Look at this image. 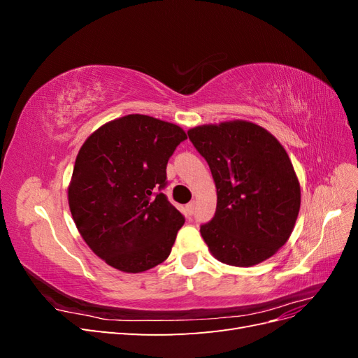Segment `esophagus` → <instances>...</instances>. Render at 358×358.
Listing matches in <instances>:
<instances>
[{
    "mask_svg": "<svg viewBox=\"0 0 358 358\" xmlns=\"http://www.w3.org/2000/svg\"><path fill=\"white\" fill-rule=\"evenodd\" d=\"M185 212H187V215H188V216H192V215H194V212H196V201H191V203H188V204L185 206Z\"/></svg>",
    "mask_w": 358,
    "mask_h": 358,
    "instance_id": "esophagus-1",
    "label": "esophagus"
}]
</instances>
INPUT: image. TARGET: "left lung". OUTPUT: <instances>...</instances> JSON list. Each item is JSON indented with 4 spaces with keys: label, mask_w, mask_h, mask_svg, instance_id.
Instances as JSON below:
<instances>
[{
    "label": "left lung",
    "mask_w": 358,
    "mask_h": 358,
    "mask_svg": "<svg viewBox=\"0 0 358 358\" xmlns=\"http://www.w3.org/2000/svg\"><path fill=\"white\" fill-rule=\"evenodd\" d=\"M216 187L215 216L200 227L221 263L249 267L284 246L300 210V183L284 146L248 121L188 131Z\"/></svg>",
    "instance_id": "8db88e82"
}]
</instances>
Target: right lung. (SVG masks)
I'll return each mask as SVG.
<instances>
[{"instance_id": "right-lung-1", "label": "right lung", "mask_w": 358, "mask_h": 358, "mask_svg": "<svg viewBox=\"0 0 358 358\" xmlns=\"http://www.w3.org/2000/svg\"><path fill=\"white\" fill-rule=\"evenodd\" d=\"M185 138L175 124L127 115L100 127L80 148L70 210L86 245L109 266L140 273L170 255L185 218L161 189L169 158Z\"/></svg>"}]
</instances>
